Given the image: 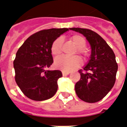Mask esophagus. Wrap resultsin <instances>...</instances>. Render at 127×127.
<instances>
[{
  "label": "esophagus",
  "mask_w": 127,
  "mask_h": 127,
  "mask_svg": "<svg viewBox=\"0 0 127 127\" xmlns=\"http://www.w3.org/2000/svg\"><path fill=\"white\" fill-rule=\"evenodd\" d=\"M62 73H63V76H66V75H69L70 73L69 72H66V71H62Z\"/></svg>",
  "instance_id": "obj_1"
}]
</instances>
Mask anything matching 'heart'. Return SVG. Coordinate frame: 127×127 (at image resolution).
<instances>
[{"label": "heart", "mask_w": 127, "mask_h": 127, "mask_svg": "<svg viewBox=\"0 0 127 127\" xmlns=\"http://www.w3.org/2000/svg\"><path fill=\"white\" fill-rule=\"evenodd\" d=\"M72 43L74 44L76 48L75 53L77 52L83 55L84 57H86L88 55V52L86 50L85 46L86 44L85 39L81 35L74 34L71 37ZM63 49V40L61 38H58L53 42L51 46V52L54 56H58L62 52ZM82 64V60L78 56H73L71 57L69 56H60L55 59L54 61V66L57 68L62 70L63 71L69 72L80 67Z\"/></svg>", "instance_id": "heart-1"}]
</instances>
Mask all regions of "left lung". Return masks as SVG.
Masks as SVG:
<instances>
[{"instance_id": "8db88e82", "label": "left lung", "mask_w": 127, "mask_h": 127, "mask_svg": "<svg viewBox=\"0 0 127 127\" xmlns=\"http://www.w3.org/2000/svg\"><path fill=\"white\" fill-rule=\"evenodd\" d=\"M85 36L91 47L90 60L79 71L80 80L75 84L77 96L87 103L101 101L113 88L118 64L112 48L99 34L91 30L71 28Z\"/></svg>"}]
</instances>
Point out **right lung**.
Returning <instances> with one entry per match:
<instances>
[{
    "label": "right lung",
    "mask_w": 127,
    "mask_h": 127,
    "mask_svg": "<svg viewBox=\"0 0 127 127\" xmlns=\"http://www.w3.org/2000/svg\"><path fill=\"white\" fill-rule=\"evenodd\" d=\"M69 29L43 30L32 34L22 45L13 61L15 80L22 92L34 101L52 98L58 90L59 70H47L53 63L51 46Z\"/></svg>",
    "instance_id": "add662e5"
}]
</instances>
